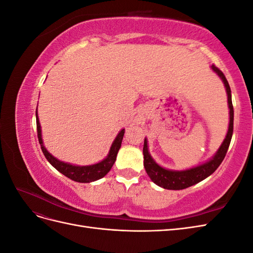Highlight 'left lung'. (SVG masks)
Here are the masks:
<instances>
[{"label":"left lung","mask_w":253,"mask_h":253,"mask_svg":"<svg viewBox=\"0 0 253 253\" xmlns=\"http://www.w3.org/2000/svg\"><path fill=\"white\" fill-rule=\"evenodd\" d=\"M212 68L213 71L221 78V80H223L226 86L227 95H228V104H229V110H230V122H229V128H228L226 138L224 142L221 143L220 148L218 149L215 156H214L210 162L186 171H170V170H166L164 168L158 166L149 154L147 140L144 139L143 166H144L145 172H147V174L149 175V177L154 181V183H156L157 186L162 187L164 189L182 190L204 180L219 167V165L221 164V162H223L226 156L229 145H230L232 133H233V105H232V99H231V89H230V86H229V83L223 72H221L219 68H217L214 64L212 65Z\"/></svg>","instance_id":"obj_1"}]
</instances>
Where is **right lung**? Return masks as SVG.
<instances>
[{
  "mask_svg": "<svg viewBox=\"0 0 253 253\" xmlns=\"http://www.w3.org/2000/svg\"><path fill=\"white\" fill-rule=\"evenodd\" d=\"M36 118H37V132H38V138H39V143L41 144V149L43 154L46 158L49 164L57 169L60 173H62L65 175L66 177L73 179L74 181L77 182H90V181H95L102 178L103 176H105L110 172L112 169V167L114 163L116 162V156L117 153L121 147V142L122 138H124L125 135V128L121 129L119 134L117 135L116 139L114 140L110 153L108 157L103 159L101 163H98L93 166H84V167H78V166H73L70 164H65L63 162H60L57 158L50 155L49 153L46 151V149L44 148L43 141H42V137H41V126H40V122L39 118H38V113L36 111Z\"/></svg>",
  "mask_w": 253,
  "mask_h": 253,
  "instance_id": "add662e5",
  "label": "right lung"
}]
</instances>
